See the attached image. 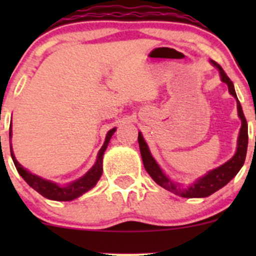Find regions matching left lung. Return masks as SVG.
<instances>
[{
  "label": "left lung",
  "mask_w": 256,
  "mask_h": 256,
  "mask_svg": "<svg viewBox=\"0 0 256 256\" xmlns=\"http://www.w3.org/2000/svg\"><path fill=\"white\" fill-rule=\"evenodd\" d=\"M212 66H216L220 76V80L228 85V90L232 95L236 99V108H238V116L242 120V128H240L239 136H238V144H236V151L234 156L230 160L223 164L222 166L216 167V168L212 170L207 172L204 176L197 178L193 183L190 186H182L180 183H176L171 180L168 176L164 174L161 167L156 162V160L152 157L151 152H150L148 146H147L146 141H144L142 134L138 131V144H140V152L141 157H142V162L144 170L147 174L151 176L152 180L161 186L164 190H170V192L174 193V194L180 196V197L184 198H204L208 196L213 194L218 190L223 188L228 182H230L236 174L240 171L245 161V156H246L248 150V124L245 120L244 112H242V105H240L238 98H236V89H234L233 82L228 78L226 72L223 70L218 63L214 60H210Z\"/></svg>",
  "instance_id": "left-lung-1"
}]
</instances>
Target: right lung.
Masks as SVG:
<instances>
[{
    "instance_id": "obj_1",
    "label": "right lung",
    "mask_w": 256,
    "mask_h": 256,
    "mask_svg": "<svg viewBox=\"0 0 256 256\" xmlns=\"http://www.w3.org/2000/svg\"><path fill=\"white\" fill-rule=\"evenodd\" d=\"M115 131L116 128L108 131L106 138H105V142L102 146V148L99 150V152H98L96 162L94 164V166H92L84 176L73 180V182L68 183V184L66 186H59L58 183L53 182V180H46V178H42L37 176V174H32V172H30L27 168H24V167L17 161L11 144L12 124L11 126H10V148H11V156L12 160H14V166H16L18 174H20V177H22L33 190H37L40 194L48 198V200L68 202V200H76V198L84 194L85 192L92 190V188L96 184L98 180H100V177H102V157H104V152L105 150H106L108 144L110 142V138H112V136L114 135Z\"/></svg>"
}]
</instances>
